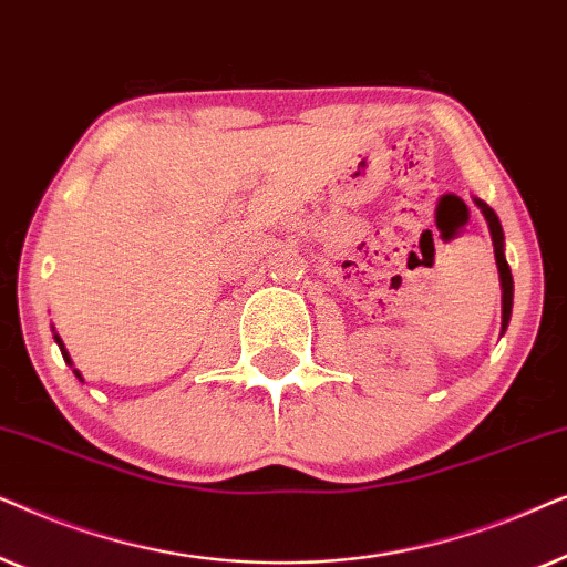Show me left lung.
<instances>
[{"instance_id":"obj_1","label":"left lung","mask_w":567,"mask_h":567,"mask_svg":"<svg viewBox=\"0 0 567 567\" xmlns=\"http://www.w3.org/2000/svg\"><path fill=\"white\" fill-rule=\"evenodd\" d=\"M475 204L483 212L487 227H491V237H493V250H495V262H498V274H501V291H503V330L508 328L511 320V307H514V276H511V268L506 262V255H503V227L498 221V216L485 200L475 198Z\"/></svg>"}]
</instances>
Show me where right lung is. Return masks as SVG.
<instances>
[{"instance_id":"add662e5","label":"right lung","mask_w":567,"mask_h":567,"mask_svg":"<svg viewBox=\"0 0 567 567\" xmlns=\"http://www.w3.org/2000/svg\"><path fill=\"white\" fill-rule=\"evenodd\" d=\"M53 338H56V343H59V348H61V355H64V361L69 363V367H72V359H69V353H66V348H64V343H61V338H59V336H53ZM74 374H76V377H80V371H76V369H74Z\"/></svg>"}]
</instances>
